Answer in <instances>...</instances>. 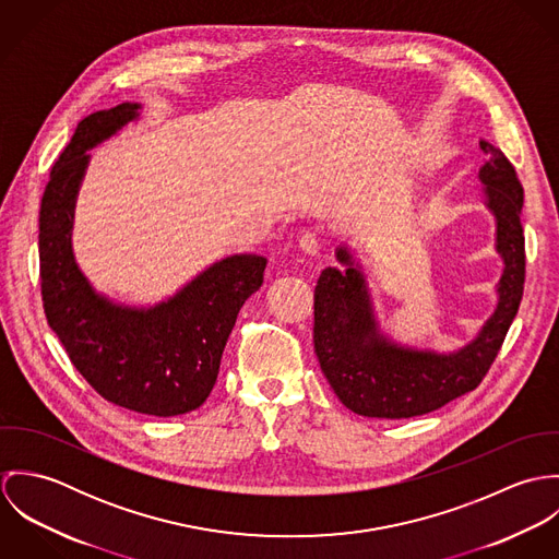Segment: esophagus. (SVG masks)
<instances>
[{
	"label": "esophagus",
	"mask_w": 559,
	"mask_h": 559,
	"mask_svg": "<svg viewBox=\"0 0 559 559\" xmlns=\"http://www.w3.org/2000/svg\"><path fill=\"white\" fill-rule=\"evenodd\" d=\"M299 247H301V251L304 253H308V255H317L320 249V240L317 235H312V233H306L301 239H299Z\"/></svg>",
	"instance_id": "34e87169"
}]
</instances>
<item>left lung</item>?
Returning <instances> with one entry per match:
<instances>
[{
    "label": "left lung",
    "mask_w": 559,
    "mask_h": 559,
    "mask_svg": "<svg viewBox=\"0 0 559 559\" xmlns=\"http://www.w3.org/2000/svg\"><path fill=\"white\" fill-rule=\"evenodd\" d=\"M486 209L495 217V249L503 260L497 306L478 335L454 353L400 346L385 337L374 319L366 275L353 251L342 245L314 290V350L320 370L353 413L402 419L441 408L474 392L495 361L519 312L525 282V237L521 226L523 187L506 155L479 140Z\"/></svg>",
    "instance_id": "left-lung-1"
}]
</instances>
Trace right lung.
<instances>
[{"instance_id": "right-lung-1", "label": "right lung", "mask_w": 559, "mask_h": 559, "mask_svg": "<svg viewBox=\"0 0 559 559\" xmlns=\"http://www.w3.org/2000/svg\"><path fill=\"white\" fill-rule=\"evenodd\" d=\"M140 109L122 103L90 114L56 160L40 202V290L49 326L103 399L174 417L213 392L228 335L247 297L262 286L266 258L228 255L153 308L114 304L92 288L71 242L87 151L138 120Z\"/></svg>"}]
</instances>
